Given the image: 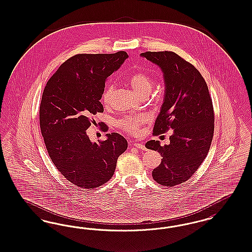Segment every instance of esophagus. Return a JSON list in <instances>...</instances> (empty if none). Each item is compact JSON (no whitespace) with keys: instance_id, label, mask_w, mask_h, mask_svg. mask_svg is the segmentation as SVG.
Wrapping results in <instances>:
<instances>
[{"instance_id":"34e87169","label":"esophagus","mask_w":252,"mask_h":252,"mask_svg":"<svg viewBox=\"0 0 252 252\" xmlns=\"http://www.w3.org/2000/svg\"><path fill=\"white\" fill-rule=\"evenodd\" d=\"M134 146L137 148V149H139V150H146L145 145L142 144V143H134Z\"/></svg>"}]
</instances>
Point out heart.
I'll use <instances>...</instances> for the list:
<instances>
[{
	"label": "heart",
	"instance_id": "heart-1",
	"mask_svg": "<svg viewBox=\"0 0 252 252\" xmlns=\"http://www.w3.org/2000/svg\"><path fill=\"white\" fill-rule=\"evenodd\" d=\"M127 81L133 91L137 93L138 96L148 95L153 87V80L148 73L144 70H137L133 74H131ZM114 92V86L108 85L101 93V101L104 105H109L111 101V97ZM144 121L142 116H127L125 117L117 123L119 128L129 132L132 134H137L139 131L141 124Z\"/></svg>",
	"mask_w": 252,
	"mask_h": 252
}]
</instances>
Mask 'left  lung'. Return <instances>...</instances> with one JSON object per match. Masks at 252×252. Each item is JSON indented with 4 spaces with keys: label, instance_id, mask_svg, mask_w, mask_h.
<instances>
[{
    "label": "left lung",
    "instance_id": "obj_1",
    "mask_svg": "<svg viewBox=\"0 0 252 252\" xmlns=\"http://www.w3.org/2000/svg\"><path fill=\"white\" fill-rule=\"evenodd\" d=\"M142 57L159 65L165 94L153 127V136L173 129L169 145L150 140L146 148L160 153L153 179L174 187L189 180L209 153L214 132V111L206 81L190 63L174 52H146Z\"/></svg>",
    "mask_w": 252,
    "mask_h": 252
}]
</instances>
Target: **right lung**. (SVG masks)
Returning a JSON list of instances; mask_svg holds the SVG:
<instances>
[{"label": "right lung", "mask_w": 252, "mask_h": 252, "mask_svg": "<svg viewBox=\"0 0 252 252\" xmlns=\"http://www.w3.org/2000/svg\"><path fill=\"white\" fill-rule=\"evenodd\" d=\"M128 57L115 54H80L70 57L48 80L39 106V126L50 158L69 182L94 189L108 182L127 141L118 133L92 143L86 133L100 103L105 79ZM106 132L108 126L101 127Z\"/></svg>", "instance_id": "right-lung-1"}]
</instances>
